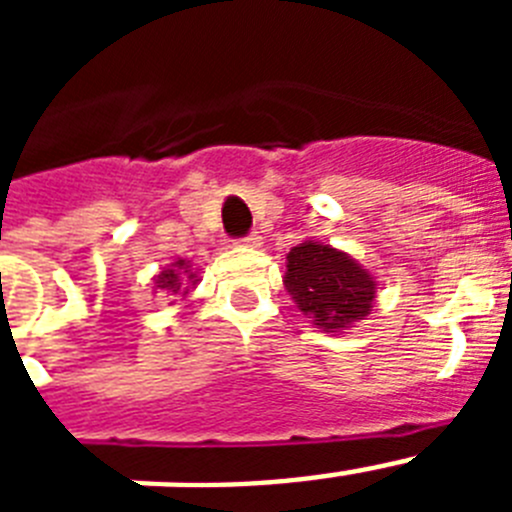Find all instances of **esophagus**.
Wrapping results in <instances>:
<instances>
[{
	"instance_id": "esophagus-1",
	"label": "esophagus",
	"mask_w": 512,
	"mask_h": 512,
	"mask_svg": "<svg viewBox=\"0 0 512 512\" xmlns=\"http://www.w3.org/2000/svg\"><path fill=\"white\" fill-rule=\"evenodd\" d=\"M241 246H246V248H259L261 246V235L259 233H248L246 238H241Z\"/></svg>"
}]
</instances>
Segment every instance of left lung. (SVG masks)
<instances>
[{
	"instance_id": "8db88e82",
	"label": "left lung",
	"mask_w": 512,
	"mask_h": 512,
	"mask_svg": "<svg viewBox=\"0 0 512 512\" xmlns=\"http://www.w3.org/2000/svg\"><path fill=\"white\" fill-rule=\"evenodd\" d=\"M284 287L302 315L325 333L364 320L377 297V282L364 266L318 241H305L287 253Z\"/></svg>"
}]
</instances>
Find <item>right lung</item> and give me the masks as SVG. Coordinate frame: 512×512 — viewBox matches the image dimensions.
<instances>
[{
	"instance_id": "add662e5",
	"label": "right lung",
	"mask_w": 512,
	"mask_h": 512,
	"mask_svg": "<svg viewBox=\"0 0 512 512\" xmlns=\"http://www.w3.org/2000/svg\"><path fill=\"white\" fill-rule=\"evenodd\" d=\"M197 282H200V279H197V271H192V266H189L187 259H179L174 261L169 269H164L161 274H158L156 289H169V292H174V295H179V292L187 295L189 284H197Z\"/></svg>"
}]
</instances>
